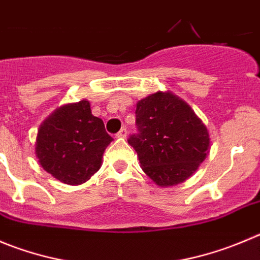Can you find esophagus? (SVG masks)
Instances as JSON below:
<instances>
[{
  "instance_id": "obj_1",
  "label": "esophagus",
  "mask_w": 260,
  "mask_h": 260,
  "mask_svg": "<svg viewBox=\"0 0 260 260\" xmlns=\"http://www.w3.org/2000/svg\"><path fill=\"white\" fill-rule=\"evenodd\" d=\"M116 137H118V138H125V137H127V129H125V128H122V129L116 133Z\"/></svg>"
}]
</instances>
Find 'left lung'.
<instances>
[{
	"instance_id": "obj_1",
	"label": "left lung",
	"mask_w": 260,
	"mask_h": 260,
	"mask_svg": "<svg viewBox=\"0 0 260 260\" xmlns=\"http://www.w3.org/2000/svg\"><path fill=\"white\" fill-rule=\"evenodd\" d=\"M137 135L128 144L141 168L160 187L185 182L210 150L209 131L186 101L171 91L155 92L136 105Z\"/></svg>"
}]
</instances>
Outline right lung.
<instances>
[{"instance_id": "add662e5", "label": "right lung", "mask_w": 260, "mask_h": 260, "mask_svg": "<svg viewBox=\"0 0 260 260\" xmlns=\"http://www.w3.org/2000/svg\"><path fill=\"white\" fill-rule=\"evenodd\" d=\"M113 141L100 118L92 115L89 101L67 104L40 125L36 140L38 163L65 185H82L103 164V155Z\"/></svg>"}]
</instances>
